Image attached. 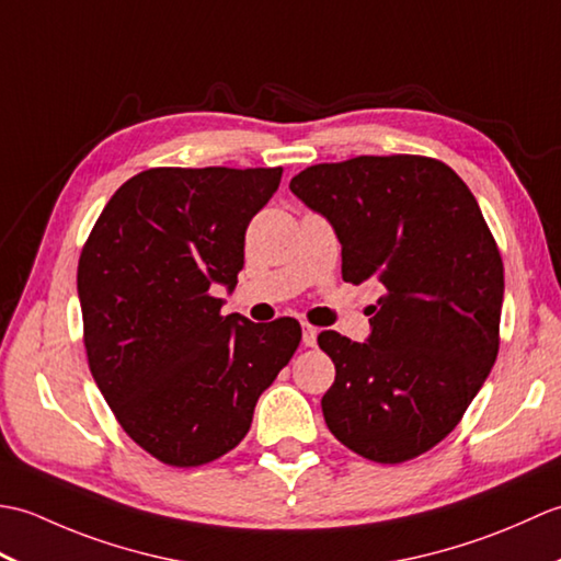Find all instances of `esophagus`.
I'll return each mask as SVG.
<instances>
[{
    "mask_svg": "<svg viewBox=\"0 0 561 561\" xmlns=\"http://www.w3.org/2000/svg\"><path fill=\"white\" fill-rule=\"evenodd\" d=\"M301 328H304V344L306 347H313V344L318 342V328L308 325V323H301Z\"/></svg>",
    "mask_w": 561,
    "mask_h": 561,
    "instance_id": "1",
    "label": "esophagus"
}]
</instances>
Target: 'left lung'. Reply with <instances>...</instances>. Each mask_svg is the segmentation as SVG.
Returning a JSON list of instances; mask_svg holds the SVG:
<instances>
[{"label": "left lung", "instance_id": "8db88e82", "mask_svg": "<svg viewBox=\"0 0 561 561\" xmlns=\"http://www.w3.org/2000/svg\"><path fill=\"white\" fill-rule=\"evenodd\" d=\"M289 190L335 229L342 279L386 287L366 342L318 335L335 364L325 424L374 462L422 456L458 426L499 352L504 265L478 199L446 163L410 153L308 165Z\"/></svg>", "mask_w": 561, "mask_h": 561}]
</instances>
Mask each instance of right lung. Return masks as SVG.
Here are the masks:
<instances>
[{"instance_id": "add662e5", "label": "right lung", "mask_w": 561, "mask_h": 561, "mask_svg": "<svg viewBox=\"0 0 561 561\" xmlns=\"http://www.w3.org/2000/svg\"><path fill=\"white\" fill-rule=\"evenodd\" d=\"M282 169H149L117 190L81 250L89 368L127 436L173 468L221 458L301 342L294 318L221 316L245 229Z\"/></svg>"}]
</instances>
